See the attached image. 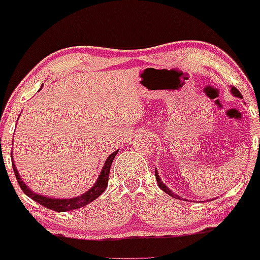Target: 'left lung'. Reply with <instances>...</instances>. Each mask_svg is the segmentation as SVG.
Wrapping results in <instances>:
<instances>
[{"label":"left lung","instance_id":"left-lung-1","mask_svg":"<svg viewBox=\"0 0 260 260\" xmlns=\"http://www.w3.org/2000/svg\"><path fill=\"white\" fill-rule=\"evenodd\" d=\"M232 94H233V95H234V96H238V98H243V95H242V94H240V91L238 90V89L235 88V86H233V88H232ZM154 175H156L157 183H158V186H159V188H161V190H164L165 192L169 193V195H170V196H172V198H175V199H180V196H179V195H176V193L172 192V191L170 190V188L167 187V186L165 185L164 182H162L161 179H159L158 172H157V170H156V171H154Z\"/></svg>","mask_w":260,"mask_h":260}]
</instances>
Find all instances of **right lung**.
Masks as SVG:
<instances>
[{
	"label": "right lung",
	"mask_w": 260,
	"mask_h": 260,
	"mask_svg": "<svg viewBox=\"0 0 260 260\" xmlns=\"http://www.w3.org/2000/svg\"><path fill=\"white\" fill-rule=\"evenodd\" d=\"M117 152L118 151H115L113 153L109 154L108 158L106 159V164H104L103 169H102V172L99 174L98 180H96V182L94 183L93 187L89 188V190L86 191L85 193H83V195L77 196V198H72V199H52V198H49V196H43V195H39V193H35L34 191H31V188L27 187V185H26V183L22 181V179L20 177V175H18L16 170V166H15L14 164V159H12V167H14L15 176H16L18 185H20V187L22 188L25 195H27L28 198L32 199L34 201H36V203H39L40 205L50 209V210H54L57 212L70 211V210H74V209H79V208H83V206L88 205V204H90L91 201L95 200L96 198H99V196L106 191L107 186H108V176H109V171H111L112 162H113ZM11 157H12V153H11Z\"/></svg>",
	"instance_id": "obj_1"
}]
</instances>
